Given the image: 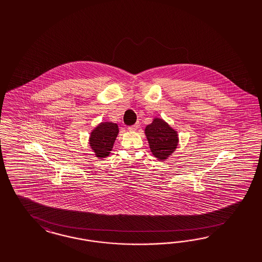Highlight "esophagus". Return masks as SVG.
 <instances>
[{
	"instance_id": "obj_1",
	"label": "esophagus",
	"mask_w": 262,
	"mask_h": 262,
	"mask_svg": "<svg viewBox=\"0 0 262 262\" xmlns=\"http://www.w3.org/2000/svg\"><path fill=\"white\" fill-rule=\"evenodd\" d=\"M138 127H139L138 124H135V125H133V126H128L127 129L130 130V132H135V130H136V129L138 128Z\"/></svg>"
}]
</instances>
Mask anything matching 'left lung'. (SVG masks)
Wrapping results in <instances>:
<instances>
[{"instance_id": "1", "label": "left lung", "mask_w": 262, "mask_h": 262, "mask_svg": "<svg viewBox=\"0 0 262 262\" xmlns=\"http://www.w3.org/2000/svg\"><path fill=\"white\" fill-rule=\"evenodd\" d=\"M145 134L152 155L159 160H165L178 146L177 132L162 119L154 120L145 128Z\"/></svg>"}]
</instances>
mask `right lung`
<instances>
[{"instance_id": "1", "label": "right lung", "mask_w": 262, "mask_h": 262, "mask_svg": "<svg viewBox=\"0 0 262 262\" xmlns=\"http://www.w3.org/2000/svg\"><path fill=\"white\" fill-rule=\"evenodd\" d=\"M118 133L117 124L108 122L101 123L91 133L89 144L99 159H103L110 155Z\"/></svg>"}]
</instances>
